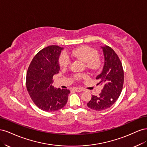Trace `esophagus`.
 <instances>
[{"label": "esophagus", "instance_id": "obj_1", "mask_svg": "<svg viewBox=\"0 0 147 147\" xmlns=\"http://www.w3.org/2000/svg\"><path fill=\"white\" fill-rule=\"evenodd\" d=\"M73 90L75 91H77V92H81V91H83L82 88H74Z\"/></svg>", "mask_w": 147, "mask_h": 147}]
</instances>
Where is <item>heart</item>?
Masks as SVG:
<instances>
[{
    "instance_id": "obj_1",
    "label": "heart",
    "mask_w": 147,
    "mask_h": 147,
    "mask_svg": "<svg viewBox=\"0 0 147 147\" xmlns=\"http://www.w3.org/2000/svg\"><path fill=\"white\" fill-rule=\"evenodd\" d=\"M72 55L77 58L85 62L88 68L92 70H97L101 66V59L99 56L98 51L91 47L83 45L74 49ZM70 64V59L65 52L61 53L59 57V64L62 68H66ZM83 74L75 75L74 78L77 80L85 77Z\"/></svg>"
}]
</instances>
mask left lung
I'll return each mask as SVG.
<instances>
[{
	"instance_id": "1",
	"label": "left lung",
	"mask_w": 147,
	"mask_h": 147,
	"mask_svg": "<svg viewBox=\"0 0 147 147\" xmlns=\"http://www.w3.org/2000/svg\"><path fill=\"white\" fill-rule=\"evenodd\" d=\"M103 49L105 63L102 73L96 77L103 85L99 96L92 95L87 104L89 108L96 111L110 108L121 94L124 83V70L121 62L113 49L105 46Z\"/></svg>"
}]
</instances>
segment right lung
I'll list each match as a JSON object with an SVG mask.
<instances>
[{
    "instance_id": "obj_1",
    "label": "right lung",
    "mask_w": 147,
    "mask_h": 147,
    "mask_svg": "<svg viewBox=\"0 0 147 147\" xmlns=\"http://www.w3.org/2000/svg\"><path fill=\"white\" fill-rule=\"evenodd\" d=\"M63 48L51 45L37 53L29 66L26 75V88L37 107L45 112H55L63 108L70 91L55 89L53 77L59 73V56Z\"/></svg>"
}]
</instances>
